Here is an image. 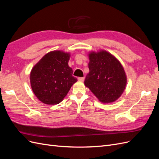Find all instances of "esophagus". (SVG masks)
<instances>
[{"label": "esophagus", "instance_id": "1", "mask_svg": "<svg viewBox=\"0 0 159 159\" xmlns=\"http://www.w3.org/2000/svg\"><path fill=\"white\" fill-rule=\"evenodd\" d=\"M78 80L80 81H84V80H85V78H84V77H80V78H78Z\"/></svg>", "mask_w": 159, "mask_h": 159}]
</instances>
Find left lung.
I'll use <instances>...</instances> for the list:
<instances>
[{
	"label": "left lung",
	"mask_w": 159,
	"mask_h": 159,
	"mask_svg": "<svg viewBox=\"0 0 159 159\" xmlns=\"http://www.w3.org/2000/svg\"><path fill=\"white\" fill-rule=\"evenodd\" d=\"M89 72L84 84L101 102L116 101L125 89L127 76L119 60L110 53L102 50L89 54Z\"/></svg>",
	"instance_id": "1"
}]
</instances>
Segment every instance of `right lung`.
Segmentation results:
<instances>
[{
    "mask_svg": "<svg viewBox=\"0 0 159 159\" xmlns=\"http://www.w3.org/2000/svg\"><path fill=\"white\" fill-rule=\"evenodd\" d=\"M70 54L60 50L48 53L31 70L30 79L34 93L47 105L60 103L78 80L69 67Z\"/></svg>",
    "mask_w": 159,
    "mask_h": 159,
    "instance_id": "obj_1",
    "label": "right lung"
}]
</instances>
